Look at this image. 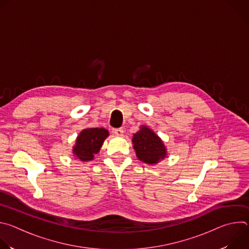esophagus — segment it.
Returning a JSON list of instances; mask_svg holds the SVG:
<instances>
[{
	"label": "esophagus",
	"mask_w": 249,
	"mask_h": 249,
	"mask_svg": "<svg viewBox=\"0 0 249 249\" xmlns=\"http://www.w3.org/2000/svg\"><path fill=\"white\" fill-rule=\"evenodd\" d=\"M112 133L116 136H122L124 133V130L122 128H115V129H112Z\"/></svg>",
	"instance_id": "esophagus-1"
}]
</instances>
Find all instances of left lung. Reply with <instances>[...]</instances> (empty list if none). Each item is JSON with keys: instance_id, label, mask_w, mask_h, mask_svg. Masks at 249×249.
I'll return each mask as SVG.
<instances>
[{"instance_id": "8db88e82", "label": "left lung", "mask_w": 249, "mask_h": 249, "mask_svg": "<svg viewBox=\"0 0 249 249\" xmlns=\"http://www.w3.org/2000/svg\"><path fill=\"white\" fill-rule=\"evenodd\" d=\"M132 143L137 158L147 164H157L167 157L163 141L147 125H142L133 135Z\"/></svg>"}]
</instances>
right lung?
Segmentation results:
<instances>
[{
    "label": "right lung",
    "instance_id": "add662e5",
    "mask_svg": "<svg viewBox=\"0 0 249 249\" xmlns=\"http://www.w3.org/2000/svg\"><path fill=\"white\" fill-rule=\"evenodd\" d=\"M109 136V132L104 128H87L81 131L73 147V156L82 161L94 159L99 153L104 140Z\"/></svg>",
    "mask_w": 249,
    "mask_h": 249
}]
</instances>
